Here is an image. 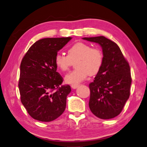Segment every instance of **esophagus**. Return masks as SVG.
<instances>
[{
    "label": "esophagus",
    "mask_w": 147,
    "mask_h": 147,
    "mask_svg": "<svg viewBox=\"0 0 147 147\" xmlns=\"http://www.w3.org/2000/svg\"><path fill=\"white\" fill-rule=\"evenodd\" d=\"M80 85V84H72V85H71V87L72 88H74H74H77L78 87V86H79Z\"/></svg>",
    "instance_id": "1"
}]
</instances>
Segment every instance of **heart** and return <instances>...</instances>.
Segmentation results:
<instances>
[{
    "label": "heart",
    "instance_id": "1",
    "mask_svg": "<svg viewBox=\"0 0 147 147\" xmlns=\"http://www.w3.org/2000/svg\"><path fill=\"white\" fill-rule=\"evenodd\" d=\"M68 55L58 53L55 57V64L62 72L69 69L76 61L74 71L67 74L65 82L70 84H78L89 75H95L102 68L104 56L98 47H92L88 43H74L68 49Z\"/></svg>",
    "mask_w": 147,
    "mask_h": 147
}]
</instances>
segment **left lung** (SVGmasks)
Listing matches in <instances>:
<instances>
[{
	"instance_id": "obj_1",
	"label": "left lung",
	"mask_w": 147,
	"mask_h": 147,
	"mask_svg": "<svg viewBox=\"0 0 147 147\" xmlns=\"http://www.w3.org/2000/svg\"><path fill=\"white\" fill-rule=\"evenodd\" d=\"M102 49V68L89 84L88 105L101 119H113L121 113L130 96L132 82L129 64L115 42L103 36L83 38Z\"/></svg>"
}]
</instances>
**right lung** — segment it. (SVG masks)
<instances>
[{
  "label": "right lung",
  "instance_id": "add662e5",
  "mask_svg": "<svg viewBox=\"0 0 147 147\" xmlns=\"http://www.w3.org/2000/svg\"><path fill=\"white\" fill-rule=\"evenodd\" d=\"M71 37L47 38L30 47L20 63L18 88L20 100L28 114L37 121L50 122L63 114L70 85H63L55 57Z\"/></svg>",
  "mask_w": 147,
  "mask_h": 147
}]
</instances>
